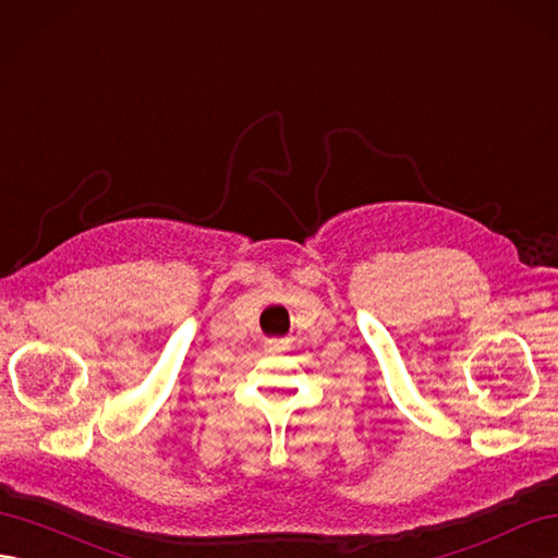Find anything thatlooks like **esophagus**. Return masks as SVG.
<instances>
[{
  "label": "esophagus",
  "instance_id": "esophagus-1",
  "mask_svg": "<svg viewBox=\"0 0 558 558\" xmlns=\"http://www.w3.org/2000/svg\"><path fill=\"white\" fill-rule=\"evenodd\" d=\"M265 350L271 352V355H279V352L289 350V341H283V338H271V341L265 343Z\"/></svg>",
  "mask_w": 558,
  "mask_h": 558
}]
</instances>
